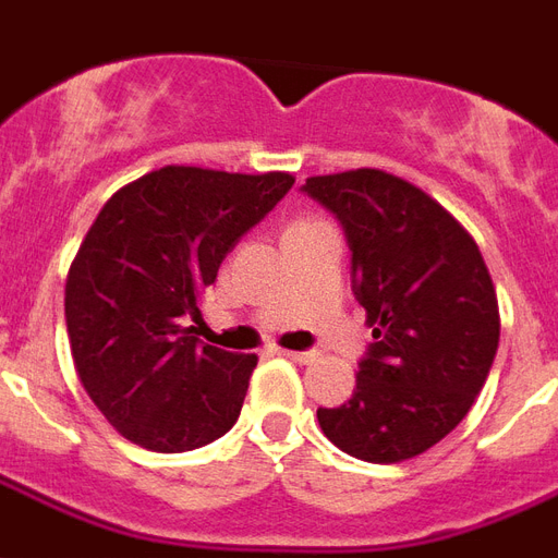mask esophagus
<instances>
[{
    "label": "esophagus",
    "instance_id": "34e87169",
    "mask_svg": "<svg viewBox=\"0 0 558 558\" xmlns=\"http://www.w3.org/2000/svg\"><path fill=\"white\" fill-rule=\"evenodd\" d=\"M274 353L284 355V359H294V362H300V364H308L317 359V353H314V350H282V347H274Z\"/></svg>",
    "mask_w": 558,
    "mask_h": 558
}]
</instances>
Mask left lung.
I'll use <instances>...</instances> for the list:
<instances>
[{"instance_id":"obj_1","label":"left lung","mask_w":558,"mask_h":558,"mask_svg":"<svg viewBox=\"0 0 558 558\" xmlns=\"http://www.w3.org/2000/svg\"><path fill=\"white\" fill-rule=\"evenodd\" d=\"M300 191L343 226L355 300L374 326L353 397L317 409L320 429L364 462L421 456L471 412L497 355L483 253L433 196L385 170L312 175Z\"/></svg>"}]
</instances>
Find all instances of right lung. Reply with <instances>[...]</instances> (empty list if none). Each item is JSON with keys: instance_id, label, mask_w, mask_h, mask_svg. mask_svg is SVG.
Masks as SVG:
<instances>
[{"instance_id": "right-lung-1", "label": "right lung", "mask_w": 558, "mask_h": 558, "mask_svg": "<svg viewBox=\"0 0 558 558\" xmlns=\"http://www.w3.org/2000/svg\"><path fill=\"white\" fill-rule=\"evenodd\" d=\"M291 184V173L170 165L102 205L66 276L64 317L75 374L123 438L184 453L234 426L258 359L208 347L191 320L226 255Z\"/></svg>"}]
</instances>
